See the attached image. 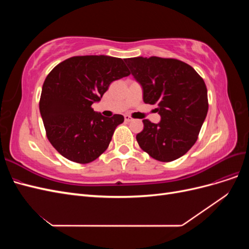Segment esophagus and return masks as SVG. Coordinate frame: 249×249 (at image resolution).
<instances>
[{
  "instance_id": "1",
  "label": "esophagus",
  "mask_w": 249,
  "mask_h": 249,
  "mask_svg": "<svg viewBox=\"0 0 249 249\" xmlns=\"http://www.w3.org/2000/svg\"><path fill=\"white\" fill-rule=\"evenodd\" d=\"M124 120L126 123H130V122H132L133 118L130 115H124Z\"/></svg>"
}]
</instances>
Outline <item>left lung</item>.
Segmentation results:
<instances>
[{
  "label": "left lung",
  "mask_w": 249,
  "mask_h": 249,
  "mask_svg": "<svg viewBox=\"0 0 249 249\" xmlns=\"http://www.w3.org/2000/svg\"><path fill=\"white\" fill-rule=\"evenodd\" d=\"M143 89V102L157 105L159 124L143 119L139 146L154 159L171 162L184 156L198 138L209 103L205 81L180 60L160 57L124 59Z\"/></svg>",
  "instance_id": "obj_1"
}]
</instances>
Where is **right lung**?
I'll list each match as a JSON object with an SVG mask.
<instances>
[{
  "label": "right lung",
  "instance_id": "add662e5",
  "mask_svg": "<svg viewBox=\"0 0 249 249\" xmlns=\"http://www.w3.org/2000/svg\"><path fill=\"white\" fill-rule=\"evenodd\" d=\"M124 60L104 55L74 56L56 65L42 85L39 110L47 137L70 161L86 164L110 144L124 116L104 117L91 107L113 81L130 76Z\"/></svg>",
  "mask_w": 249,
  "mask_h": 249
}]
</instances>
